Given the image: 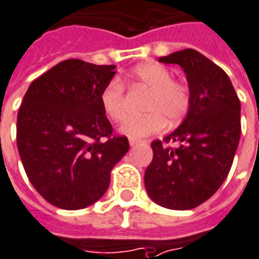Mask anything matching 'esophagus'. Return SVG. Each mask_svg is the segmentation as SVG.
Masks as SVG:
<instances>
[{
  "instance_id": "obj_1",
  "label": "esophagus",
  "mask_w": 259,
  "mask_h": 259,
  "mask_svg": "<svg viewBox=\"0 0 259 259\" xmlns=\"http://www.w3.org/2000/svg\"><path fill=\"white\" fill-rule=\"evenodd\" d=\"M140 142V140H133V138H131V140H130V145H131V147H135V145H138Z\"/></svg>"
}]
</instances>
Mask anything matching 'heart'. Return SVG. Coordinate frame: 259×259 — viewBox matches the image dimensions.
<instances>
[{
    "label": "heart",
    "instance_id": "obj_1",
    "mask_svg": "<svg viewBox=\"0 0 259 259\" xmlns=\"http://www.w3.org/2000/svg\"><path fill=\"white\" fill-rule=\"evenodd\" d=\"M130 78L135 84L144 85L151 90L145 110L148 114L142 117H131L119 126L121 134L128 138L141 140L151 134L160 133L166 119L176 122L185 117L190 106L189 87L182 81L174 80L172 73L165 66L156 62H147L137 66ZM100 104L108 118L119 122L125 117V93L122 83L112 78L100 94Z\"/></svg>",
    "mask_w": 259,
    "mask_h": 259
}]
</instances>
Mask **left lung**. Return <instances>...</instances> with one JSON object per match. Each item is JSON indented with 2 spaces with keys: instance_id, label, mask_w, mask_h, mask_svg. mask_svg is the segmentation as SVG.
<instances>
[{
  "instance_id": "1",
  "label": "left lung",
  "mask_w": 259,
  "mask_h": 259,
  "mask_svg": "<svg viewBox=\"0 0 259 259\" xmlns=\"http://www.w3.org/2000/svg\"><path fill=\"white\" fill-rule=\"evenodd\" d=\"M159 62L183 69L190 106L181 125L163 138L181 147L152 142L144 182L156 204L190 210L210 199L227 178L241 135V106L226 72L197 51L175 52Z\"/></svg>"
}]
</instances>
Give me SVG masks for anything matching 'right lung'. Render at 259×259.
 Masks as SVG:
<instances>
[{"label":"right lung","instance_id":"obj_1","mask_svg":"<svg viewBox=\"0 0 259 259\" xmlns=\"http://www.w3.org/2000/svg\"><path fill=\"white\" fill-rule=\"evenodd\" d=\"M115 65L67 59L33 80L17 118L18 152L45 200L78 210L103 197L110 172L128 152L126 137H112L100 94Z\"/></svg>","mask_w":259,"mask_h":259}]
</instances>
